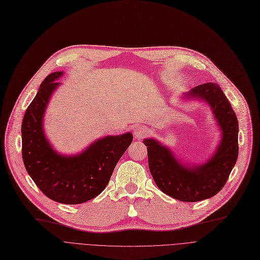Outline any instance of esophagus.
Here are the masks:
<instances>
[{
	"label": "esophagus",
	"mask_w": 260,
	"mask_h": 260,
	"mask_svg": "<svg viewBox=\"0 0 260 260\" xmlns=\"http://www.w3.org/2000/svg\"><path fill=\"white\" fill-rule=\"evenodd\" d=\"M147 133H148V131L144 126H137V127L134 129V136H135L136 139L143 138L144 136H146Z\"/></svg>",
	"instance_id": "obj_1"
}]
</instances>
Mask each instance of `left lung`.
Here are the masks:
<instances>
[{"label":"left lung","instance_id":"obj_1","mask_svg":"<svg viewBox=\"0 0 260 260\" xmlns=\"http://www.w3.org/2000/svg\"><path fill=\"white\" fill-rule=\"evenodd\" d=\"M184 100L206 102L212 109L221 134L213 155L203 163L189 166L178 160L168 146L154 138L143 140L147 146L148 168L163 193L184 202L215 196L224 186L238 157V121L220 86L208 82L184 92Z\"/></svg>","mask_w":260,"mask_h":260}]
</instances>
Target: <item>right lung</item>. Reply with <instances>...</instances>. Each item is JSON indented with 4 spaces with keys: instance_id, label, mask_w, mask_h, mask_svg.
Listing matches in <instances>:
<instances>
[{
    "instance_id": "1",
    "label": "right lung",
    "mask_w": 260,
    "mask_h": 260,
    "mask_svg": "<svg viewBox=\"0 0 260 260\" xmlns=\"http://www.w3.org/2000/svg\"><path fill=\"white\" fill-rule=\"evenodd\" d=\"M63 74L48 75L26 109L22 122V157L27 173L49 199L79 204L102 193L132 143L133 135L105 136L75 155L58 153L46 138L43 120L52 93L61 85L57 80Z\"/></svg>"
}]
</instances>
